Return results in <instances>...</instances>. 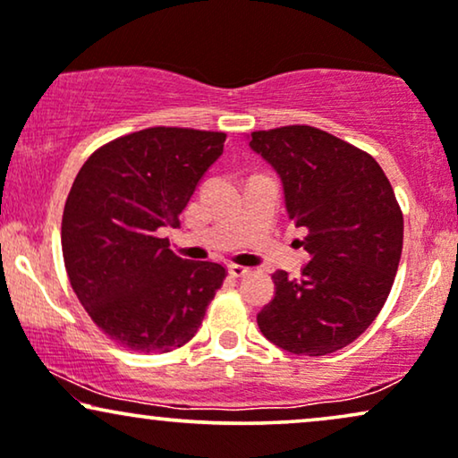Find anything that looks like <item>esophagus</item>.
<instances>
[{
	"instance_id": "34e87169",
	"label": "esophagus",
	"mask_w": 458,
	"mask_h": 458,
	"mask_svg": "<svg viewBox=\"0 0 458 458\" xmlns=\"http://www.w3.org/2000/svg\"><path fill=\"white\" fill-rule=\"evenodd\" d=\"M229 274L233 276V278H242V276L248 274V267H244V265H238V263H231L229 265Z\"/></svg>"
}]
</instances>
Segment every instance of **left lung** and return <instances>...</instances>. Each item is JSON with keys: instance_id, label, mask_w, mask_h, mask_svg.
<instances>
[{"instance_id": "left-lung-1", "label": "left lung", "mask_w": 458, "mask_h": 458, "mask_svg": "<svg viewBox=\"0 0 458 458\" xmlns=\"http://www.w3.org/2000/svg\"><path fill=\"white\" fill-rule=\"evenodd\" d=\"M250 148L278 172L310 252L299 280L272 274L276 295L257 314L259 329L293 354L342 350L374 323L397 274L403 214L393 186L374 157L323 129L252 131Z\"/></svg>"}]
</instances>
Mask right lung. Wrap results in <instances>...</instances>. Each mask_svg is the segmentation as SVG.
<instances>
[{"mask_svg": "<svg viewBox=\"0 0 458 458\" xmlns=\"http://www.w3.org/2000/svg\"><path fill=\"white\" fill-rule=\"evenodd\" d=\"M225 138L148 127L101 146L73 180L61 220L67 278L93 323L123 348L184 346L227 276L218 263L176 257L161 233L180 227Z\"/></svg>", "mask_w": 458, "mask_h": 458, "instance_id": "1", "label": "right lung"}]
</instances>
